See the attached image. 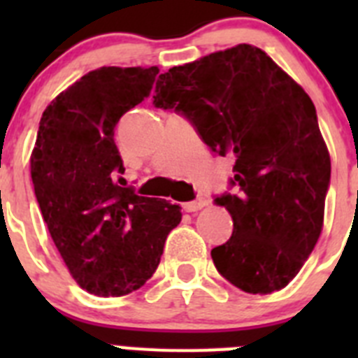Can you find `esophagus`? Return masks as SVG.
<instances>
[{"instance_id": "esophagus-1", "label": "esophagus", "mask_w": 358, "mask_h": 358, "mask_svg": "<svg viewBox=\"0 0 358 358\" xmlns=\"http://www.w3.org/2000/svg\"><path fill=\"white\" fill-rule=\"evenodd\" d=\"M204 206H208V201L204 197H197V199H194V201L185 202V204H182V208H185L186 211H199V210H202Z\"/></svg>"}]
</instances>
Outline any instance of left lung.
I'll use <instances>...</instances> for the list:
<instances>
[{"mask_svg":"<svg viewBox=\"0 0 358 358\" xmlns=\"http://www.w3.org/2000/svg\"><path fill=\"white\" fill-rule=\"evenodd\" d=\"M154 106L185 116L218 156L235 159L215 197L233 235L211 249L217 271L249 294L289 285L314 251L331 163L308 94L251 44L161 73Z\"/></svg>","mask_w":358,"mask_h":358,"instance_id":"1","label":"left lung"}]
</instances>
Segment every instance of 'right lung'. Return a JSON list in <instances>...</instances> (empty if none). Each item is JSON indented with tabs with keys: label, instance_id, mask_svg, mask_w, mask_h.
Instances as JSON below:
<instances>
[{
	"label": "right lung",
	"instance_id": "right-lung-1",
	"mask_svg": "<svg viewBox=\"0 0 358 358\" xmlns=\"http://www.w3.org/2000/svg\"><path fill=\"white\" fill-rule=\"evenodd\" d=\"M159 69L90 71L46 107L30 172L41 213L78 285L94 296L138 290L156 273L181 206L122 186L115 129L150 94Z\"/></svg>",
	"mask_w": 358,
	"mask_h": 358
}]
</instances>
